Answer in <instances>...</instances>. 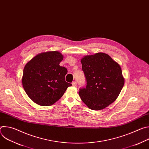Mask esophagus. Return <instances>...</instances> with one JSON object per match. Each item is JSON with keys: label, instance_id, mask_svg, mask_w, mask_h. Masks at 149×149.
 <instances>
[{"label": "esophagus", "instance_id": "esophagus-1", "mask_svg": "<svg viewBox=\"0 0 149 149\" xmlns=\"http://www.w3.org/2000/svg\"><path fill=\"white\" fill-rule=\"evenodd\" d=\"M72 86H73L74 87H76V86H77V82H76L75 81H74V82H72Z\"/></svg>", "mask_w": 149, "mask_h": 149}]
</instances>
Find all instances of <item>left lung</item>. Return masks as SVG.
Instances as JSON below:
<instances>
[{
	"label": "left lung",
	"mask_w": 149,
	"mask_h": 149,
	"mask_svg": "<svg viewBox=\"0 0 149 149\" xmlns=\"http://www.w3.org/2000/svg\"><path fill=\"white\" fill-rule=\"evenodd\" d=\"M81 62L87 86L79 89V95L89 109L102 110L117 98L124 86L121 67L102 52L84 56Z\"/></svg>",
	"instance_id": "left-lung-1"
}]
</instances>
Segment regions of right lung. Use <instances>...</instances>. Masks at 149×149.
<instances>
[{
	"label": "right lung",
	"mask_w": 149,
	"mask_h": 149,
	"mask_svg": "<svg viewBox=\"0 0 149 149\" xmlns=\"http://www.w3.org/2000/svg\"><path fill=\"white\" fill-rule=\"evenodd\" d=\"M63 58L58 51L43 52L36 55L25 66L22 79L23 87L36 104L51 105L72 86L65 80L67 69L59 65Z\"/></svg>",
	"instance_id": "1"
}]
</instances>
